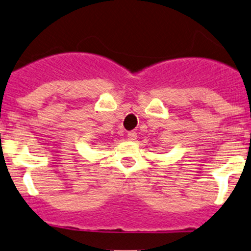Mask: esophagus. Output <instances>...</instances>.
<instances>
[{
    "instance_id": "34e87169",
    "label": "esophagus",
    "mask_w": 251,
    "mask_h": 251,
    "mask_svg": "<svg viewBox=\"0 0 251 251\" xmlns=\"http://www.w3.org/2000/svg\"><path fill=\"white\" fill-rule=\"evenodd\" d=\"M136 139V133L135 131H129L128 133V140L134 141Z\"/></svg>"
}]
</instances>
